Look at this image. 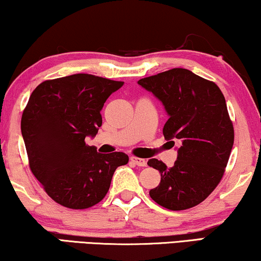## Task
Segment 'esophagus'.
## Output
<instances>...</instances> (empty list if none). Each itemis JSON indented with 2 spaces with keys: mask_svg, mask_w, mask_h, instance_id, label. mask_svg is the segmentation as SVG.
Returning <instances> with one entry per match:
<instances>
[{
  "mask_svg": "<svg viewBox=\"0 0 261 261\" xmlns=\"http://www.w3.org/2000/svg\"><path fill=\"white\" fill-rule=\"evenodd\" d=\"M130 161L133 162L134 165L140 166V167H146V166H147V161L145 160V159H141V158L132 156V158H130Z\"/></svg>",
  "mask_w": 261,
  "mask_h": 261,
  "instance_id": "1",
  "label": "esophagus"
}]
</instances>
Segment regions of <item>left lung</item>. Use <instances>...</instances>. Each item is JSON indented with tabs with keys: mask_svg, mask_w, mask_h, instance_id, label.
Listing matches in <instances>:
<instances>
[{
	"mask_svg": "<svg viewBox=\"0 0 261 261\" xmlns=\"http://www.w3.org/2000/svg\"><path fill=\"white\" fill-rule=\"evenodd\" d=\"M138 84L164 105L168 115L165 139L179 141L173 167L158 159L148 166L161 174L149 191L165 208L181 211L202 202L220 182L234 142V130L225 97L219 87L184 68H173Z\"/></svg>",
	"mask_w": 261,
	"mask_h": 261,
	"instance_id": "left-lung-1",
	"label": "left lung"
}]
</instances>
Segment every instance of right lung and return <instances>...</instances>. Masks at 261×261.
Listing matches in <instances>:
<instances>
[{"label":"right lung","instance_id":"1","mask_svg":"<svg viewBox=\"0 0 261 261\" xmlns=\"http://www.w3.org/2000/svg\"><path fill=\"white\" fill-rule=\"evenodd\" d=\"M123 82L90 74L44 81L32 93L21 132L33 174L60 205L85 210L107 194L115 169L126 165L122 152L97 153L85 139L102 124L106 100Z\"/></svg>","mask_w":261,"mask_h":261}]
</instances>
